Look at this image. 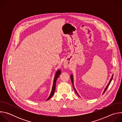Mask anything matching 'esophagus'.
<instances>
[{"mask_svg":"<svg viewBox=\"0 0 122 122\" xmlns=\"http://www.w3.org/2000/svg\"><path fill=\"white\" fill-rule=\"evenodd\" d=\"M64 67L65 68H68L69 66L67 63H66V62H64Z\"/></svg>","mask_w":122,"mask_h":122,"instance_id":"1","label":"esophagus"}]
</instances>
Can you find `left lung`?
Wrapping results in <instances>:
<instances>
[{
  "instance_id": "8db88e82",
  "label": "left lung",
  "mask_w": 122,
  "mask_h": 122,
  "mask_svg": "<svg viewBox=\"0 0 122 122\" xmlns=\"http://www.w3.org/2000/svg\"><path fill=\"white\" fill-rule=\"evenodd\" d=\"M113 75H112V78H111V79H110V81H109V83L108 84V85H107V86H106V87L105 88V90H104V92H103V94L105 93V92L106 91V90L107 89V88H108V86H109V85L110 84V83H111V81H112V78H113ZM71 82H72V85H73V88H74V90H75V92L76 93V94L78 95V96H79V97H80V96L79 95V94H78V93H77V91L76 90V89H75V87H74V83H73V75L72 74H71Z\"/></svg>"
}]
</instances>
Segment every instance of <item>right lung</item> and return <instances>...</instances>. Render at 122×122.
I'll use <instances>...</instances> for the list:
<instances>
[{"mask_svg":"<svg viewBox=\"0 0 122 122\" xmlns=\"http://www.w3.org/2000/svg\"><path fill=\"white\" fill-rule=\"evenodd\" d=\"M61 73V72L60 69H58V70H57V71L56 72V74H55V76L54 80V83H53V87H52V90H51V93L50 95L49 96V97L46 100H48L50 99L52 97H53V96L54 95V93H55V90H56V82L57 79L59 77V75H60Z\"/></svg>","mask_w":122,"mask_h":122,"instance_id":"obj_1","label":"right lung"}]
</instances>
